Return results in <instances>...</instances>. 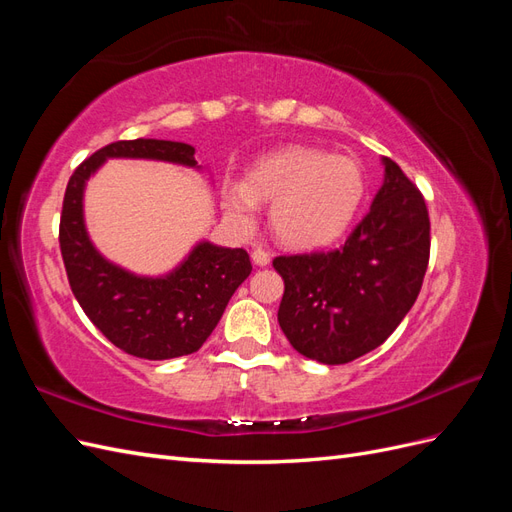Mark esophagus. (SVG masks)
<instances>
[{"label":"esophagus","mask_w":512,"mask_h":512,"mask_svg":"<svg viewBox=\"0 0 512 512\" xmlns=\"http://www.w3.org/2000/svg\"><path fill=\"white\" fill-rule=\"evenodd\" d=\"M252 262L256 267H267L271 262V254L262 250V247H256V250L252 252Z\"/></svg>","instance_id":"esophagus-1"}]
</instances>
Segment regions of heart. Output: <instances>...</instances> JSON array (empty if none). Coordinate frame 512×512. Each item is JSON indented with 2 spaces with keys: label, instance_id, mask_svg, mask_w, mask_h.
Returning <instances> with one entry per match:
<instances>
[{
  "label": "heart",
  "instance_id": "obj_1",
  "mask_svg": "<svg viewBox=\"0 0 512 512\" xmlns=\"http://www.w3.org/2000/svg\"><path fill=\"white\" fill-rule=\"evenodd\" d=\"M365 190V170L356 158L292 145L258 160L245 181L224 179L222 205L247 230L256 224L260 203H271L275 237L292 250H318L348 230Z\"/></svg>",
  "mask_w": 512,
  "mask_h": 512
}]
</instances>
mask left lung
<instances>
[{
  "label": "left lung",
  "instance_id": "left-lung-1",
  "mask_svg": "<svg viewBox=\"0 0 512 512\" xmlns=\"http://www.w3.org/2000/svg\"><path fill=\"white\" fill-rule=\"evenodd\" d=\"M365 218L331 252L273 260L284 280L277 322L299 354L350 363L384 344L406 318L429 262L425 200L393 160Z\"/></svg>",
  "mask_w": 512,
  "mask_h": 512
}]
</instances>
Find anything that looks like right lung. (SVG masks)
<instances>
[{"label": "right lung", "mask_w": 512, "mask_h": 512, "mask_svg": "<svg viewBox=\"0 0 512 512\" xmlns=\"http://www.w3.org/2000/svg\"><path fill=\"white\" fill-rule=\"evenodd\" d=\"M194 153L192 145L179 141H119L85 160L66 188L59 247L70 288L108 342L138 359L164 361L196 352L218 327L232 294L252 273V262L241 247L200 239L166 273L141 275L121 267L89 237L87 181L108 160H151L203 170Z\"/></svg>", "instance_id": "right-lung-1"}]
</instances>
